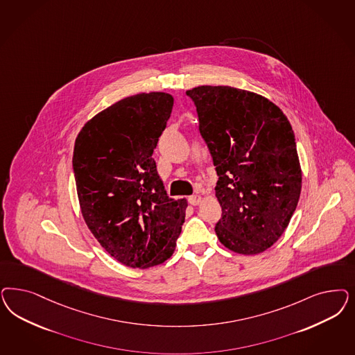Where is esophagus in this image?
<instances>
[{
  "label": "esophagus",
  "instance_id": "34e87169",
  "mask_svg": "<svg viewBox=\"0 0 355 355\" xmlns=\"http://www.w3.org/2000/svg\"><path fill=\"white\" fill-rule=\"evenodd\" d=\"M188 202L191 204V205H198L200 202H201V196L200 195H193V196H189L188 197Z\"/></svg>",
  "mask_w": 355,
  "mask_h": 355
}]
</instances>
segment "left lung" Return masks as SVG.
Masks as SVG:
<instances>
[{
    "label": "left lung",
    "mask_w": 355,
    "mask_h": 355,
    "mask_svg": "<svg viewBox=\"0 0 355 355\" xmlns=\"http://www.w3.org/2000/svg\"><path fill=\"white\" fill-rule=\"evenodd\" d=\"M187 95L217 171L218 239L241 254L261 253L281 238L300 196L293 128L275 103L254 92L198 86Z\"/></svg>",
    "instance_id": "obj_1"
}]
</instances>
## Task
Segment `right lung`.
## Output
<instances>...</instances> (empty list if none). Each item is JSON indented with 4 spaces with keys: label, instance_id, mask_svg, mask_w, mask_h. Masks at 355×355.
Returning a JSON list of instances; mask_svg holds the SVG:
<instances>
[{
    "label": "right lung",
    "instance_id": "right-lung-1",
    "mask_svg": "<svg viewBox=\"0 0 355 355\" xmlns=\"http://www.w3.org/2000/svg\"><path fill=\"white\" fill-rule=\"evenodd\" d=\"M172 105L166 92L128 96L95 114L76 138L83 219L104 250L130 268L164 263L182 232L187 200L167 196L151 158Z\"/></svg>",
    "mask_w": 355,
    "mask_h": 355
}]
</instances>
